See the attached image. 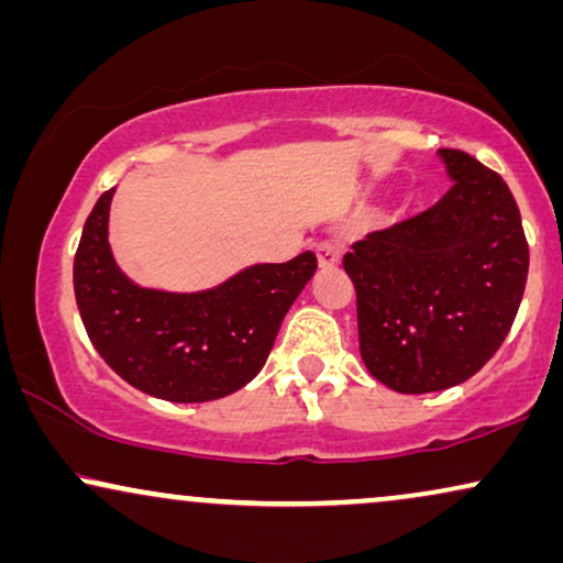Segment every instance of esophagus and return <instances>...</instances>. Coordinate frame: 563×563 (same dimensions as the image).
<instances>
[{"instance_id": "esophagus-1", "label": "esophagus", "mask_w": 563, "mask_h": 563, "mask_svg": "<svg viewBox=\"0 0 563 563\" xmlns=\"http://www.w3.org/2000/svg\"><path fill=\"white\" fill-rule=\"evenodd\" d=\"M340 257H343V249H340L338 241H322V244L317 246L319 269H334L340 265Z\"/></svg>"}]
</instances>
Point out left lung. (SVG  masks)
Here are the masks:
<instances>
[{
	"label": "left lung",
	"instance_id": "1",
	"mask_svg": "<svg viewBox=\"0 0 563 563\" xmlns=\"http://www.w3.org/2000/svg\"><path fill=\"white\" fill-rule=\"evenodd\" d=\"M454 187L421 216L368 233L343 257L358 298L368 374L402 395L441 393L478 374L515 322L530 252L499 174L439 151Z\"/></svg>",
	"mask_w": 563,
	"mask_h": 563
}]
</instances>
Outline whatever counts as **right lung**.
<instances>
[{"label":"right lung","mask_w":563,"mask_h":563,"mask_svg":"<svg viewBox=\"0 0 563 563\" xmlns=\"http://www.w3.org/2000/svg\"><path fill=\"white\" fill-rule=\"evenodd\" d=\"M113 191L85 220L75 254V298L90 343L140 393L168 402H210L246 387L317 269L311 252L283 265L239 269L220 286L176 294L137 286L113 260Z\"/></svg>","instance_id":"right-lung-1"}]
</instances>
